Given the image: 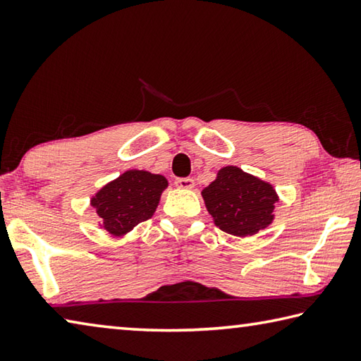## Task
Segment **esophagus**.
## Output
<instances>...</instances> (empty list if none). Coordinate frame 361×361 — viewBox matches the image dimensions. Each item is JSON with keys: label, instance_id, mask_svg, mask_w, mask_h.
Masks as SVG:
<instances>
[{"label": "esophagus", "instance_id": "34e87169", "mask_svg": "<svg viewBox=\"0 0 361 361\" xmlns=\"http://www.w3.org/2000/svg\"><path fill=\"white\" fill-rule=\"evenodd\" d=\"M176 185L179 188H185V190H190V188H193L195 182H193L192 177H177Z\"/></svg>", "mask_w": 361, "mask_h": 361}]
</instances>
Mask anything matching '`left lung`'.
<instances>
[{
	"instance_id": "8db88e82",
	"label": "left lung",
	"mask_w": 361,
	"mask_h": 361,
	"mask_svg": "<svg viewBox=\"0 0 361 361\" xmlns=\"http://www.w3.org/2000/svg\"><path fill=\"white\" fill-rule=\"evenodd\" d=\"M203 198L220 230L244 238L255 235L273 222L277 195L258 177L236 166H226L204 188Z\"/></svg>"
}]
</instances>
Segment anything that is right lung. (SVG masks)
<instances>
[{
    "instance_id": "right-lung-1",
    "label": "right lung",
    "mask_w": 361,
    "mask_h": 361,
    "mask_svg": "<svg viewBox=\"0 0 361 361\" xmlns=\"http://www.w3.org/2000/svg\"><path fill=\"white\" fill-rule=\"evenodd\" d=\"M166 185L163 176L136 169L126 171L101 188L92 200V206L103 219L104 228L120 236L152 217Z\"/></svg>"
}]
</instances>
